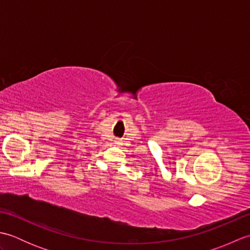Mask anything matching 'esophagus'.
Here are the masks:
<instances>
[{
  "mask_svg": "<svg viewBox=\"0 0 250 250\" xmlns=\"http://www.w3.org/2000/svg\"><path fill=\"white\" fill-rule=\"evenodd\" d=\"M116 144L117 145H120V142H116Z\"/></svg>",
  "mask_w": 250,
  "mask_h": 250,
  "instance_id": "1",
  "label": "esophagus"
}]
</instances>
